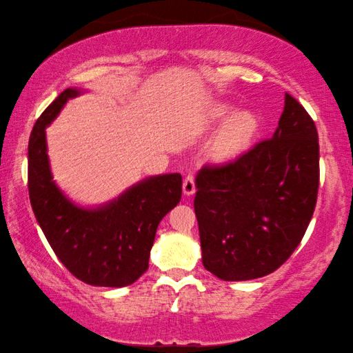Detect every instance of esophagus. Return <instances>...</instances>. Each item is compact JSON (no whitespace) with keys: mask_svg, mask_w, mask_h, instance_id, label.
<instances>
[{"mask_svg":"<svg viewBox=\"0 0 353 353\" xmlns=\"http://www.w3.org/2000/svg\"><path fill=\"white\" fill-rule=\"evenodd\" d=\"M194 191H196V179L193 174H188L183 179V193L190 196V194H193Z\"/></svg>","mask_w":353,"mask_h":353,"instance_id":"1","label":"esophagus"}]
</instances>
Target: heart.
Here are the masks:
<instances>
[{
  "label": "heart",
  "mask_w": 353,
  "mask_h": 353,
  "mask_svg": "<svg viewBox=\"0 0 353 353\" xmlns=\"http://www.w3.org/2000/svg\"><path fill=\"white\" fill-rule=\"evenodd\" d=\"M232 112L229 105L219 104L213 109V119L221 121ZM256 129L255 118L248 112H236L225 121L219 139V151L223 154H235L248 146Z\"/></svg>",
  "instance_id": "heart-1"
}]
</instances>
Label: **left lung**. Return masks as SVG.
Instances as JSON below:
<instances>
[{"instance_id":"1","label":"left lung","mask_w":353,"mask_h":353,"mask_svg":"<svg viewBox=\"0 0 353 353\" xmlns=\"http://www.w3.org/2000/svg\"><path fill=\"white\" fill-rule=\"evenodd\" d=\"M202 263L225 282L268 276L302 241L319 188V141L303 105L285 94L272 139L196 177Z\"/></svg>"}]
</instances>
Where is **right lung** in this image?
<instances>
[{"label": "right lung", "instance_id": "add662e5", "mask_svg": "<svg viewBox=\"0 0 353 353\" xmlns=\"http://www.w3.org/2000/svg\"><path fill=\"white\" fill-rule=\"evenodd\" d=\"M77 94L76 88L63 90L34 124L28 146L29 199L48 243L76 279L119 288L146 272L159 223L182 198V176L149 177L93 210L70 202L52 182L45 128Z\"/></svg>", "mask_w": 353, "mask_h": 353}]
</instances>
